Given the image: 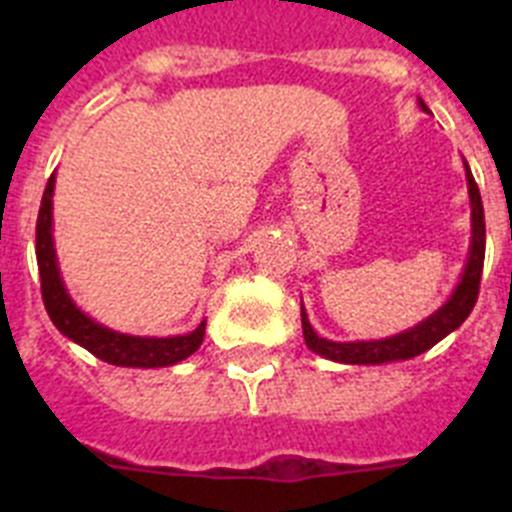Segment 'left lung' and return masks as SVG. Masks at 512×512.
<instances>
[{
    "label": "left lung",
    "mask_w": 512,
    "mask_h": 512,
    "mask_svg": "<svg viewBox=\"0 0 512 512\" xmlns=\"http://www.w3.org/2000/svg\"><path fill=\"white\" fill-rule=\"evenodd\" d=\"M423 110H428L420 102ZM467 169V184H469V202H472V243H469V259L461 274V282L456 284L454 295L443 302L433 315L418 323L415 328L402 330L397 336L379 338V341H351L338 343L320 338L312 330L307 312L302 307V333H305V343L310 351L320 354L323 359L341 361V364H387V361H405L413 356L423 354L431 346H436L441 338H446L451 330L459 328L464 320L469 318V312L474 310V302L479 295V279H482V266H485V210H482V197H479V187L474 182L472 171Z\"/></svg>",
    "instance_id": "8db88e82"
}]
</instances>
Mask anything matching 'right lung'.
Here are the masks:
<instances>
[{
    "label": "right lung",
    "mask_w": 512,
    "mask_h": 512,
    "mask_svg": "<svg viewBox=\"0 0 512 512\" xmlns=\"http://www.w3.org/2000/svg\"><path fill=\"white\" fill-rule=\"evenodd\" d=\"M53 187H56V174H51L45 184L43 202L38 212V228H35V256H38L40 269V292H43V305L51 315L53 325L63 336L84 346L89 354L115 366H138V369H153V366H171L192 356L200 348L205 338V320H202L187 336L171 338H140L125 336L117 330L104 328L94 323L87 312H81L76 302L66 292V284L61 279V269L56 261V248H53Z\"/></svg>",
    "instance_id": "obj_1"
}]
</instances>
